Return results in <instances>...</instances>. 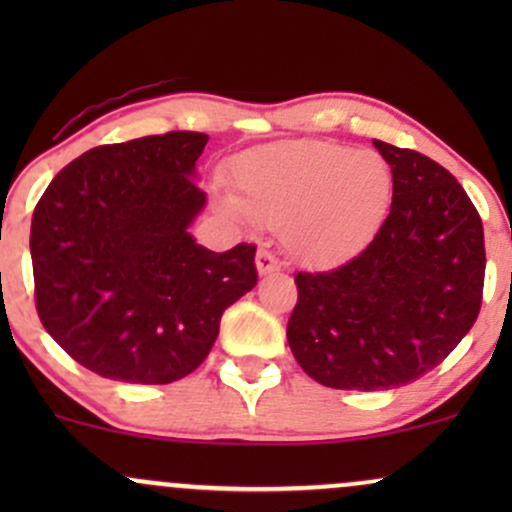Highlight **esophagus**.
I'll return each mask as SVG.
<instances>
[{"mask_svg": "<svg viewBox=\"0 0 512 512\" xmlns=\"http://www.w3.org/2000/svg\"><path fill=\"white\" fill-rule=\"evenodd\" d=\"M257 272H260L262 276L264 274H272V272H279L281 269V262H279V257L274 255L272 250H267V248H260L257 250Z\"/></svg>", "mask_w": 512, "mask_h": 512, "instance_id": "obj_1", "label": "esophagus"}]
</instances>
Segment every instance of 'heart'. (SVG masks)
<instances>
[{
  "mask_svg": "<svg viewBox=\"0 0 512 512\" xmlns=\"http://www.w3.org/2000/svg\"><path fill=\"white\" fill-rule=\"evenodd\" d=\"M231 182L236 202L226 207L257 223L281 226L286 252L313 269L337 267L366 248L395 192L383 156L322 139L240 154Z\"/></svg>",
  "mask_w": 512,
  "mask_h": 512,
  "instance_id": "heart-1",
  "label": "heart"
}]
</instances>
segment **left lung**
Wrapping results in <instances>:
<instances>
[{
	"instance_id": "left-lung-1",
	"label": "left lung",
	"mask_w": 512,
	"mask_h": 512,
	"mask_svg": "<svg viewBox=\"0 0 512 512\" xmlns=\"http://www.w3.org/2000/svg\"><path fill=\"white\" fill-rule=\"evenodd\" d=\"M390 163L387 219L354 260L298 272L289 346L334 390L414 383L472 330L484 293V226L455 175L419 151L373 139Z\"/></svg>"
}]
</instances>
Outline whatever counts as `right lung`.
Returning a JSON list of instances; mask_svg holds the SVG:
<instances>
[{"label":"right lung","instance_id":"right-lung-1","mask_svg":"<svg viewBox=\"0 0 512 512\" xmlns=\"http://www.w3.org/2000/svg\"><path fill=\"white\" fill-rule=\"evenodd\" d=\"M209 137L105 144L62 168L35 204L31 260L43 327L101 378L168 385L209 356L223 310L257 284L255 245L211 252L190 223L207 195Z\"/></svg>","mask_w":512,"mask_h":512}]
</instances>
